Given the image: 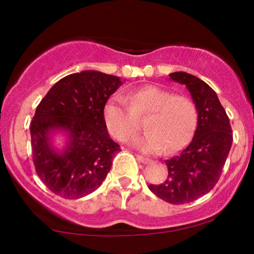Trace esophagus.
<instances>
[{
	"instance_id": "1",
	"label": "esophagus",
	"mask_w": 254,
	"mask_h": 254,
	"mask_svg": "<svg viewBox=\"0 0 254 254\" xmlns=\"http://www.w3.org/2000/svg\"><path fill=\"white\" fill-rule=\"evenodd\" d=\"M135 156H136V160L142 162V164H151L152 162L151 159H148V158H143V156H141V155H135Z\"/></svg>"
}]
</instances>
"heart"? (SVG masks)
<instances>
[{
	"mask_svg": "<svg viewBox=\"0 0 254 254\" xmlns=\"http://www.w3.org/2000/svg\"><path fill=\"white\" fill-rule=\"evenodd\" d=\"M145 117L147 132L133 137L130 143L148 154H158L164 149L167 153L180 151L198 125V109L192 100L158 86L133 90L126 100L114 95L103 107L106 126L120 141L129 139L139 129V119Z\"/></svg>",
	"mask_w": 254,
	"mask_h": 254,
	"instance_id": "b5f03b06",
	"label": "heart"
}]
</instances>
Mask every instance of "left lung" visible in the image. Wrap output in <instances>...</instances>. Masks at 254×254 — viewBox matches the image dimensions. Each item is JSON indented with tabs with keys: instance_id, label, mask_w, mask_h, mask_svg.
<instances>
[{
	"instance_id": "obj_1",
	"label": "left lung",
	"mask_w": 254,
	"mask_h": 254,
	"mask_svg": "<svg viewBox=\"0 0 254 254\" xmlns=\"http://www.w3.org/2000/svg\"><path fill=\"white\" fill-rule=\"evenodd\" d=\"M170 77L189 89L198 109V125L190 145L165 161L168 168L167 179L148 187L165 201L181 205L199 199L215 186L232 146L233 135L230 119L207 83L185 71H175Z\"/></svg>"
}]
</instances>
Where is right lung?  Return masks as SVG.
<instances>
[{"label": "right lung", "mask_w": 254, "mask_h": 254, "mask_svg": "<svg viewBox=\"0 0 254 254\" xmlns=\"http://www.w3.org/2000/svg\"><path fill=\"white\" fill-rule=\"evenodd\" d=\"M122 84L120 77L98 70L74 73L56 82L37 106L30 124L33 161L42 183L64 199H79L101 186L120 146L109 137L103 107ZM67 142L54 148L51 135Z\"/></svg>", "instance_id": "right-lung-1"}]
</instances>
